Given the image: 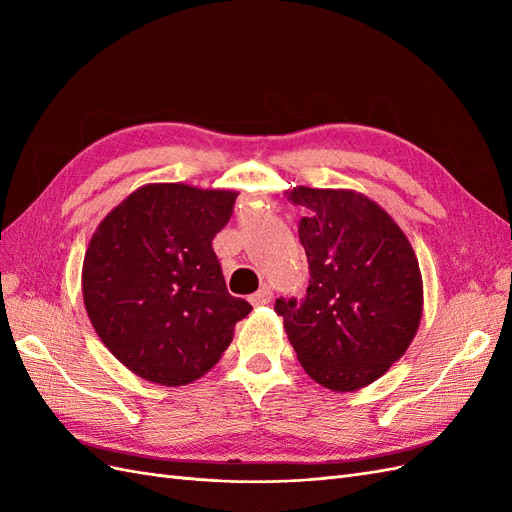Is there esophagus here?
Returning a JSON list of instances; mask_svg holds the SVG:
<instances>
[{"mask_svg": "<svg viewBox=\"0 0 512 512\" xmlns=\"http://www.w3.org/2000/svg\"><path fill=\"white\" fill-rule=\"evenodd\" d=\"M271 299H273V292H271V288H269V286H262L258 292H254V294H252V297H250V303H252L254 307H258V305H267Z\"/></svg>", "mask_w": 512, "mask_h": 512, "instance_id": "obj_1", "label": "esophagus"}]
</instances>
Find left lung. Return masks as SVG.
I'll use <instances>...</instances> for the list:
<instances>
[{"mask_svg":"<svg viewBox=\"0 0 512 512\" xmlns=\"http://www.w3.org/2000/svg\"><path fill=\"white\" fill-rule=\"evenodd\" d=\"M299 239L309 262L305 299L275 314L309 378L350 393L406 354L423 316V277L408 237L378 203L354 190L297 185Z\"/></svg>","mask_w":512,"mask_h":512,"instance_id":"left-lung-1","label":"left lung"}]
</instances>
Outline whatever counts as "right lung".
Returning <instances> with one entry per match:
<instances>
[{
    "label": "right lung",
    "mask_w": 512,
    "mask_h": 512,
    "mask_svg": "<svg viewBox=\"0 0 512 512\" xmlns=\"http://www.w3.org/2000/svg\"><path fill=\"white\" fill-rule=\"evenodd\" d=\"M235 190L147 183L98 224L83 301L102 344L138 378L183 386L222 359L252 305L226 290L211 241Z\"/></svg>",
    "instance_id": "obj_1"
}]
</instances>
